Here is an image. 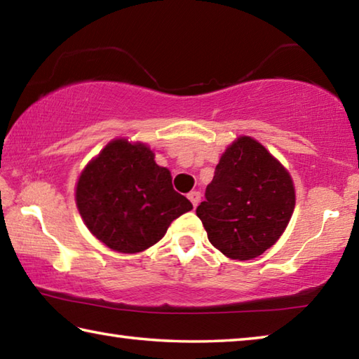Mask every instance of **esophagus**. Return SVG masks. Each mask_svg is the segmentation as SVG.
<instances>
[{"label":"esophagus","instance_id":"esophagus-1","mask_svg":"<svg viewBox=\"0 0 359 359\" xmlns=\"http://www.w3.org/2000/svg\"><path fill=\"white\" fill-rule=\"evenodd\" d=\"M188 199H190V201H191L193 208H196V205L199 204V201H201V193H199V191L188 193Z\"/></svg>","mask_w":359,"mask_h":359}]
</instances>
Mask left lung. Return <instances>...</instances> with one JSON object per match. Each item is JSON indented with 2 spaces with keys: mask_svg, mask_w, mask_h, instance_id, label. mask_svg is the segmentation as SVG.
<instances>
[{
  "mask_svg": "<svg viewBox=\"0 0 359 359\" xmlns=\"http://www.w3.org/2000/svg\"><path fill=\"white\" fill-rule=\"evenodd\" d=\"M293 209L290 174L259 142L242 136L222 155L196 215L223 255L252 259L276 244Z\"/></svg>",
  "mask_w": 359,
  "mask_h": 359,
  "instance_id": "left-lung-1",
  "label": "left lung"
}]
</instances>
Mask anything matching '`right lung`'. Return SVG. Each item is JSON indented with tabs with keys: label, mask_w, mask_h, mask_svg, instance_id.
I'll list each match as a JSON object with an SVG mask.
<instances>
[{
	"label": "right lung",
	"mask_w": 359,
	"mask_h": 359,
	"mask_svg": "<svg viewBox=\"0 0 359 359\" xmlns=\"http://www.w3.org/2000/svg\"><path fill=\"white\" fill-rule=\"evenodd\" d=\"M154 158L144 144L118 139L107 144L79 177V212L112 250H145L165 236L172 220L193 209L172 188L171 172Z\"/></svg>",
	"instance_id": "1"
}]
</instances>
